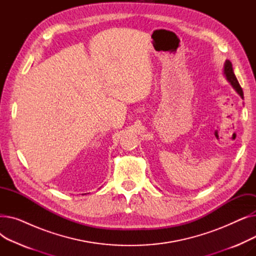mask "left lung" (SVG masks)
I'll return each mask as SVG.
<instances>
[{
	"mask_svg": "<svg viewBox=\"0 0 256 256\" xmlns=\"http://www.w3.org/2000/svg\"><path fill=\"white\" fill-rule=\"evenodd\" d=\"M224 74L226 76V78L228 80L232 87L236 90V92L240 94L242 98H244V93H243V89H242L240 85L238 84V80L236 78V76H234V70H232V64L230 60H226L225 64H224Z\"/></svg>",
	"mask_w": 256,
	"mask_h": 256,
	"instance_id": "1",
	"label": "left lung"
}]
</instances>
